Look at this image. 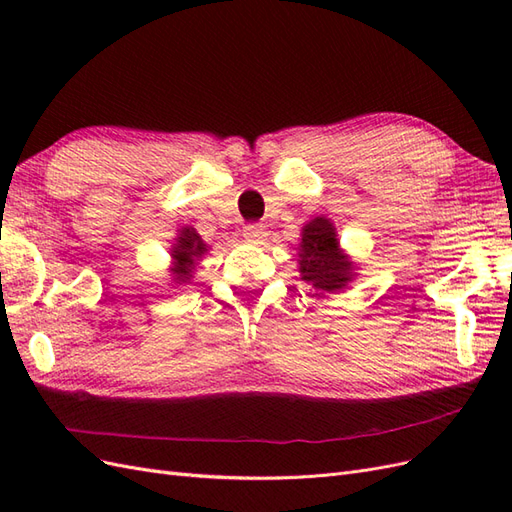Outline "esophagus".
I'll list each match as a JSON object with an SVG mask.
<instances>
[{"instance_id": "esophagus-1", "label": "esophagus", "mask_w": 512, "mask_h": 512, "mask_svg": "<svg viewBox=\"0 0 512 512\" xmlns=\"http://www.w3.org/2000/svg\"><path fill=\"white\" fill-rule=\"evenodd\" d=\"M243 237L247 243H254V245H260L265 243V237H267V228L262 224H247L243 228Z\"/></svg>"}]
</instances>
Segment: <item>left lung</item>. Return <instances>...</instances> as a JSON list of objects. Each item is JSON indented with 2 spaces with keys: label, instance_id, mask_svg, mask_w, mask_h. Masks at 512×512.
<instances>
[{
  "label": "left lung",
  "instance_id": "8db88e82",
  "mask_svg": "<svg viewBox=\"0 0 512 512\" xmlns=\"http://www.w3.org/2000/svg\"><path fill=\"white\" fill-rule=\"evenodd\" d=\"M297 260L301 280L318 290H342L356 275L354 262L339 250L333 222L322 215L303 226Z\"/></svg>",
  "mask_w": 512,
  "mask_h": 512
}]
</instances>
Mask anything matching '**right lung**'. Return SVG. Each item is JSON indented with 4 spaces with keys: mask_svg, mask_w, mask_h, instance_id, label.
Returning <instances> with one entry per match:
<instances>
[{
    "mask_svg": "<svg viewBox=\"0 0 512 512\" xmlns=\"http://www.w3.org/2000/svg\"><path fill=\"white\" fill-rule=\"evenodd\" d=\"M207 250L209 245L200 239L198 232L192 226H183L173 243V250H170V256H173V267H170L173 280L177 284H188L192 280L196 262L207 254Z\"/></svg>",
    "mask_w": 512,
    "mask_h": 512,
    "instance_id": "right-lung-1",
    "label": "right lung"
}]
</instances>
